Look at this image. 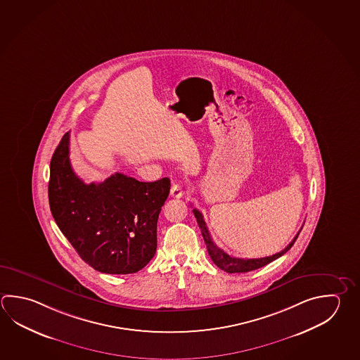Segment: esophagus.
Here are the masks:
<instances>
[{"label": "esophagus", "instance_id": "34e87169", "mask_svg": "<svg viewBox=\"0 0 360 360\" xmlns=\"http://www.w3.org/2000/svg\"><path fill=\"white\" fill-rule=\"evenodd\" d=\"M170 196L174 197V198H181L184 196V188H182V184L179 182L172 184V188H170Z\"/></svg>", "mask_w": 360, "mask_h": 360}]
</instances>
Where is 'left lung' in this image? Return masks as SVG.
Returning <instances> with one entry per match:
<instances>
[{"label":"left lung","instance_id":"8db88e82","mask_svg":"<svg viewBox=\"0 0 360 360\" xmlns=\"http://www.w3.org/2000/svg\"><path fill=\"white\" fill-rule=\"evenodd\" d=\"M193 214H195V217H196L197 224H198L200 229H201V233H202V237H204L205 243H206L207 252H209V255H210L212 262H214L219 269L224 270L225 272H229V274H234V272L253 271V270H257V269L262 267V266L270 264V262H272L274 259L281 257L284 253L289 251V250L292 248V245H294L295 239L298 238L299 233L297 234V237L294 238L292 242H290L289 245H286L283 251L278 252V253H275V255H272V256H269V257H231V256H229L226 252L223 251L221 248H219V247L212 242L210 231H209V229H207V225L205 223L202 214H201L200 211L197 210V209H193Z\"/></svg>","mask_w":360,"mask_h":360}]
</instances>
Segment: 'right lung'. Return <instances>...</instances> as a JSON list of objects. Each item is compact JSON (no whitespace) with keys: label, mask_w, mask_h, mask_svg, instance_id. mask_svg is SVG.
Segmentation results:
<instances>
[{"label":"right lung","mask_w":360,"mask_h":360,"mask_svg":"<svg viewBox=\"0 0 360 360\" xmlns=\"http://www.w3.org/2000/svg\"><path fill=\"white\" fill-rule=\"evenodd\" d=\"M49 168L51 212L82 261L113 275L134 274L149 264L169 178L140 182L115 173L103 182L85 184L70 163V132L62 137Z\"/></svg>","instance_id":"1"}]
</instances>
